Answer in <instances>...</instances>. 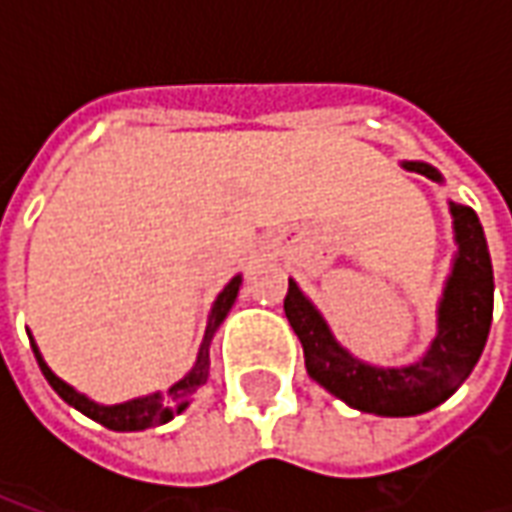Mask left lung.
Segmentation results:
<instances>
[{"label": "left lung", "mask_w": 512, "mask_h": 512, "mask_svg": "<svg viewBox=\"0 0 512 512\" xmlns=\"http://www.w3.org/2000/svg\"><path fill=\"white\" fill-rule=\"evenodd\" d=\"M406 172L444 183L425 161H400ZM455 257L436 307V334L417 362L400 367L370 365L354 356L329 329L321 310L290 279L285 315L304 345L312 381L356 411L376 417H417L455 395L483 354L494 315V268L483 224L469 205L450 200Z\"/></svg>", "instance_id": "left-lung-1"}]
</instances>
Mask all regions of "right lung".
<instances>
[{
	"label": "right lung",
	"instance_id": "1",
	"mask_svg": "<svg viewBox=\"0 0 512 512\" xmlns=\"http://www.w3.org/2000/svg\"><path fill=\"white\" fill-rule=\"evenodd\" d=\"M241 274H235L224 290L216 296L213 301L211 312H208V323H205V334H202V343L200 351H197V362L191 365V370L186 376L180 378L178 384H172L167 389V395L164 392H153V395H142L134 397V400H126V403H115V406H104V403H95L87 395H82L79 389H73L71 384H65L49 365H46V359L40 354L38 343H35V337L29 334V343H32V351L38 356V365L43 370V376L54 386V392L73 406L76 411H82L84 417L95 419L98 425H104L109 430H120V433H131V430H145V428H156V425H164L169 419L180 414V411H186L191 403V395L200 389L205 381H208V373H211V340L213 334L219 332V326L227 318V312L233 310L235 299H238V290H241Z\"/></svg>",
	"mask_w": 512,
	"mask_h": 512
}]
</instances>
